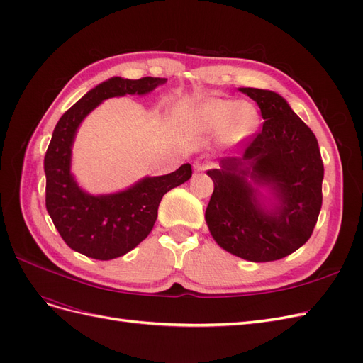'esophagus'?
<instances>
[{"label":"esophagus","mask_w":363,"mask_h":363,"mask_svg":"<svg viewBox=\"0 0 363 363\" xmlns=\"http://www.w3.org/2000/svg\"><path fill=\"white\" fill-rule=\"evenodd\" d=\"M213 167H215V163L211 159H207L206 156L199 157V159L195 160V163H194L195 171H206V169H211Z\"/></svg>","instance_id":"esophagus-1"}]
</instances>
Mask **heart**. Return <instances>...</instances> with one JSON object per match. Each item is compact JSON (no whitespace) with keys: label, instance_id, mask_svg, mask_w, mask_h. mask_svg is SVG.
Wrapping results in <instances>:
<instances>
[{"label":"heart","instance_id":"1","mask_svg":"<svg viewBox=\"0 0 363 363\" xmlns=\"http://www.w3.org/2000/svg\"><path fill=\"white\" fill-rule=\"evenodd\" d=\"M201 124L208 128H224L227 125L232 138H244L257 124L256 108L239 101L212 100L200 108Z\"/></svg>","mask_w":363,"mask_h":363}]
</instances>
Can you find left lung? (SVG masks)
<instances>
[{
  "label": "left lung",
  "instance_id": "8db88e82",
  "mask_svg": "<svg viewBox=\"0 0 363 363\" xmlns=\"http://www.w3.org/2000/svg\"><path fill=\"white\" fill-rule=\"evenodd\" d=\"M240 91L257 103L265 123L248 139L242 157L221 159V169L207 171L215 189L206 221L218 245L232 255L251 262L279 260L313 233L323 204L324 164L313 131L286 100L256 87ZM245 174L274 191L281 201L276 213L259 206Z\"/></svg>",
  "mask_w": 363,
  "mask_h": 363
}]
</instances>
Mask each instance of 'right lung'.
I'll use <instances>...</instances> for the list:
<instances>
[{
    "mask_svg": "<svg viewBox=\"0 0 363 363\" xmlns=\"http://www.w3.org/2000/svg\"><path fill=\"white\" fill-rule=\"evenodd\" d=\"M167 79L142 77L139 80L113 77L103 82L65 112L52 131L43 159L47 175V211L62 239L82 255L111 260L133 250L155 227L162 196L192 177V167H182L160 177H147L127 191L94 196L77 186L71 174V147L84 116L112 96L144 95Z\"/></svg>",
    "mask_w": 363,
    "mask_h": 363,
    "instance_id": "obj_1",
    "label": "right lung"
}]
</instances>
